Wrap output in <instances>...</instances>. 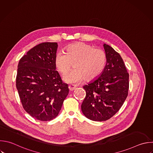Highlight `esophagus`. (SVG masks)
Masks as SVG:
<instances>
[{"mask_svg": "<svg viewBox=\"0 0 153 153\" xmlns=\"http://www.w3.org/2000/svg\"><path fill=\"white\" fill-rule=\"evenodd\" d=\"M69 91H73V90H74L75 88H76V85H69Z\"/></svg>", "mask_w": 153, "mask_h": 153, "instance_id": "1", "label": "esophagus"}]
</instances>
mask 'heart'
Segmentation results:
<instances>
[{"label":"heart","mask_w":153,"mask_h":153,"mask_svg":"<svg viewBox=\"0 0 153 153\" xmlns=\"http://www.w3.org/2000/svg\"><path fill=\"white\" fill-rule=\"evenodd\" d=\"M106 53L100 48L83 42H76L68 46L66 52H60L55 58V66L68 83H78L85 79L91 81L97 78L103 72L106 64Z\"/></svg>","instance_id":"heart-1"}]
</instances>
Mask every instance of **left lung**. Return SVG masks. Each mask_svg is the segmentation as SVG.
<instances>
[{"label":"left lung","instance_id":"obj_1","mask_svg":"<svg viewBox=\"0 0 153 153\" xmlns=\"http://www.w3.org/2000/svg\"><path fill=\"white\" fill-rule=\"evenodd\" d=\"M106 64L99 77L85 85L86 96L81 110L88 119L102 121L121 108L128 95L129 75L120 55L105 44Z\"/></svg>","mask_w":153,"mask_h":153}]
</instances>
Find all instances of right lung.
<instances>
[{
	"label": "right lung",
	"mask_w": 153,
	"mask_h": 153,
	"mask_svg": "<svg viewBox=\"0 0 153 153\" xmlns=\"http://www.w3.org/2000/svg\"><path fill=\"white\" fill-rule=\"evenodd\" d=\"M57 42H44L30 49L19 61L16 87L25 110L41 121L56 118L69 93L56 71Z\"/></svg>",
	"instance_id": "add662e5"
}]
</instances>
